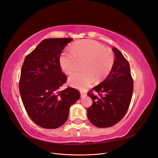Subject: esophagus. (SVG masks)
Listing matches in <instances>:
<instances>
[{
  "instance_id": "obj_1",
  "label": "esophagus",
  "mask_w": 158,
  "mask_h": 158,
  "mask_svg": "<svg viewBox=\"0 0 158 158\" xmlns=\"http://www.w3.org/2000/svg\"><path fill=\"white\" fill-rule=\"evenodd\" d=\"M80 95H81V97L84 98L87 95V93L85 92H84V91H80Z\"/></svg>"
}]
</instances>
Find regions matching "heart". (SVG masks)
I'll use <instances>...</instances> for the list:
<instances>
[{"label": "heart", "mask_w": 158, "mask_h": 158, "mask_svg": "<svg viewBox=\"0 0 158 158\" xmlns=\"http://www.w3.org/2000/svg\"><path fill=\"white\" fill-rule=\"evenodd\" d=\"M71 52H63L59 57L61 69L67 74L75 70L78 62H82L83 71L77 72L69 78V83L77 89H84L92 85L95 79L99 82L106 78L112 70L114 55L111 49L90 40L76 41L71 45Z\"/></svg>", "instance_id": "heart-1"}]
</instances>
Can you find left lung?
<instances>
[{"label": "left lung", "instance_id": "1", "mask_svg": "<svg viewBox=\"0 0 158 158\" xmlns=\"http://www.w3.org/2000/svg\"><path fill=\"white\" fill-rule=\"evenodd\" d=\"M112 50L115 57L112 70L106 80L92 89L99 96L88 94L93 101L87 110L88 118L99 128L111 127L120 121L128 111L132 96L130 65L116 47Z\"/></svg>", "mask_w": 158, "mask_h": 158}]
</instances>
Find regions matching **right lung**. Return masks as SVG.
Segmentation results:
<instances>
[{"label":"right lung","instance_id":"right-lung-1","mask_svg":"<svg viewBox=\"0 0 158 158\" xmlns=\"http://www.w3.org/2000/svg\"><path fill=\"white\" fill-rule=\"evenodd\" d=\"M70 38L43 40L26 56L22 70L19 89L26 111L36 125L56 128L64 124L69 109L80 98L73 88L60 91L67 78L59 64V57Z\"/></svg>","mask_w":158,"mask_h":158}]
</instances>
